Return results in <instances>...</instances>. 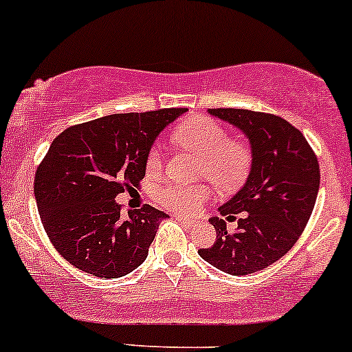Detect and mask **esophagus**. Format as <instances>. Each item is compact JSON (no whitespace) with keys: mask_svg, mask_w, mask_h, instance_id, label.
Returning a JSON list of instances; mask_svg holds the SVG:
<instances>
[{"mask_svg":"<svg viewBox=\"0 0 352 352\" xmlns=\"http://www.w3.org/2000/svg\"><path fill=\"white\" fill-rule=\"evenodd\" d=\"M180 223H184L185 227H195V220L194 219H187V217H179Z\"/></svg>","mask_w":352,"mask_h":352,"instance_id":"1","label":"esophagus"}]
</instances>
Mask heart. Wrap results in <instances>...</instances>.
Listing matches in <instances>:
<instances>
[{"instance_id": "b5f03b06", "label": "heart", "mask_w": 352, "mask_h": 352, "mask_svg": "<svg viewBox=\"0 0 352 352\" xmlns=\"http://www.w3.org/2000/svg\"><path fill=\"white\" fill-rule=\"evenodd\" d=\"M173 140L202 160L200 175L207 177L219 188H235L247 179L250 170V152L241 142H230L227 130L208 117L185 120L173 132ZM162 167V152L150 150L146 157L148 172ZM158 206L177 214H194L207 200L208 190L204 185H162L155 190Z\"/></svg>"}]
</instances>
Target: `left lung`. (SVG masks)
<instances>
[{
    "instance_id": "obj_1",
    "label": "left lung",
    "mask_w": 352,
    "mask_h": 352,
    "mask_svg": "<svg viewBox=\"0 0 352 352\" xmlns=\"http://www.w3.org/2000/svg\"><path fill=\"white\" fill-rule=\"evenodd\" d=\"M212 117L235 126L250 145L245 184L219 207L237 229L210 217L217 241L199 256L230 276L264 270L285 256L302 234L319 192V164L307 140L287 120L241 108H210Z\"/></svg>"
}]
</instances>
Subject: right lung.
Wrapping results in <instances>:
<instances>
[{
    "mask_svg": "<svg viewBox=\"0 0 352 352\" xmlns=\"http://www.w3.org/2000/svg\"><path fill=\"white\" fill-rule=\"evenodd\" d=\"M185 111L108 115L53 140L36 170L34 199L50 241L73 267L117 279L144 264L168 215L144 206L123 219L115 199L144 179L157 137Z\"/></svg>",
    "mask_w": 352,
    "mask_h": 352,
    "instance_id": "add662e5",
    "label": "right lung"
}]
</instances>
